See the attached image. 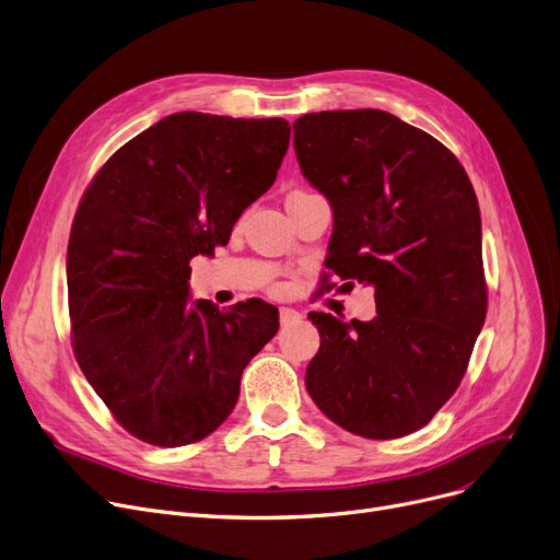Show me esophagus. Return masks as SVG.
<instances>
[{"label": "esophagus", "instance_id": "1", "mask_svg": "<svg viewBox=\"0 0 560 560\" xmlns=\"http://www.w3.org/2000/svg\"><path fill=\"white\" fill-rule=\"evenodd\" d=\"M299 318H301V312H295L291 307H282L280 310V323L282 325H291V323H295Z\"/></svg>", "mask_w": 560, "mask_h": 560}]
</instances>
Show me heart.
Returning a JSON list of instances; mask_svg holds the SVG:
<instances>
[{"instance_id":"heart-1","label":"heart","mask_w":560,"mask_h":560,"mask_svg":"<svg viewBox=\"0 0 560 560\" xmlns=\"http://www.w3.org/2000/svg\"><path fill=\"white\" fill-rule=\"evenodd\" d=\"M291 194H307V191H291Z\"/></svg>"}]
</instances>
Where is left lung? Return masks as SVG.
I'll return each mask as SVG.
<instances>
[{
    "instance_id": "left-lung-1",
    "label": "left lung",
    "mask_w": 560,
    "mask_h": 560,
    "mask_svg": "<svg viewBox=\"0 0 560 560\" xmlns=\"http://www.w3.org/2000/svg\"><path fill=\"white\" fill-rule=\"evenodd\" d=\"M293 149L335 212L325 267L373 284L377 305L366 323L307 314L320 335L307 390L343 430L402 439L454 396L486 318L472 183L436 138L373 108L303 115Z\"/></svg>"
}]
</instances>
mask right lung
<instances>
[{"label": "right lung", "instance_id": "obj_1", "mask_svg": "<svg viewBox=\"0 0 560 560\" xmlns=\"http://www.w3.org/2000/svg\"><path fill=\"white\" fill-rule=\"evenodd\" d=\"M287 119L176 113L117 149L88 185L68 244L72 348L128 434L199 443L235 409L248 361L278 332L259 299L189 303V259L225 246L289 147Z\"/></svg>", "mask_w": 560, "mask_h": 560}]
</instances>
